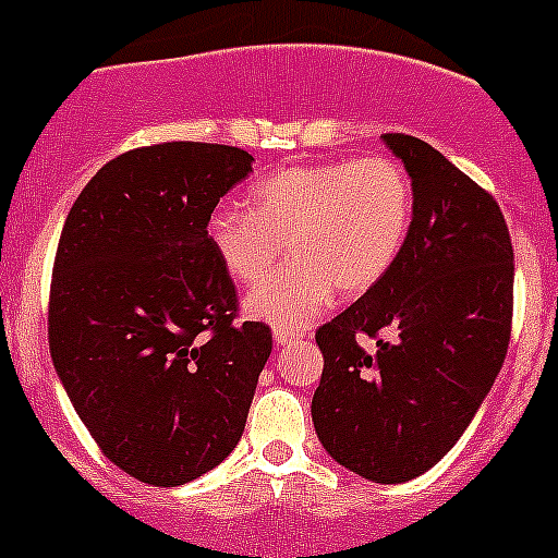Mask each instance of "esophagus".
<instances>
[{
  "instance_id": "34e87169",
  "label": "esophagus",
  "mask_w": 558,
  "mask_h": 558,
  "mask_svg": "<svg viewBox=\"0 0 558 558\" xmlns=\"http://www.w3.org/2000/svg\"><path fill=\"white\" fill-rule=\"evenodd\" d=\"M305 332H289V329H275V343L278 345H291L294 340H300Z\"/></svg>"
}]
</instances>
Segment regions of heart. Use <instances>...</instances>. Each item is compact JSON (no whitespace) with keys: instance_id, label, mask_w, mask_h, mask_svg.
<instances>
[{"instance_id":"heart-1","label":"heart","mask_w":558,"mask_h":558,"mask_svg":"<svg viewBox=\"0 0 558 558\" xmlns=\"http://www.w3.org/2000/svg\"><path fill=\"white\" fill-rule=\"evenodd\" d=\"M414 226V185L400 160L367 155L318 166H286L247 193V213L218 207L207 220L215 258L236 283L253 286L247 313L278 329H300L332 300L376 289Z\"/></svg>"}]
</instances>
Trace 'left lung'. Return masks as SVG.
I'll return each mask as SVG.
<instances>
[{
	"label": "left lung",
	"instance_id": "1",
	"mask_svg": "<svg viewBox=\"0 0 558 558\" xmlns=\"http://www.w3.org/2000/svg\"><path fill=\"white\" fill-rule=\"evenodd\" d=\"M381 138L411 177L414 226L392 272L318 327L324 371L311 411L340 466L395 485L436 466L494 387L510 345L515 264L488 191L423 138ZM360 333L377 345L356 344Z\"/></svg>",
	"mask_w": 558,
	"mask_h": 558
}]
</instances>
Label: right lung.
Returning a JSON list of instances; mask_svg holds the SVG:
<instances>
[{
	"label": "right lung",
	"instance_id": "obj_1",
	"mask_svg": "<svg viewBox=\"0 0 558 558\" xmlns=\"http://www.w3.org/2000/svg\"><path fill=\"white\" fill-rule=\"evenodd\" d=\"M251 163L226 144L130 149L86 182L59 236L53 367L102 456L155 488L229 458L272 351L267 324L236 322L234 280L207 240Z\"/></svg>",
	"mask_w": 558,
	"mask_h": 558
}]
</instances>
